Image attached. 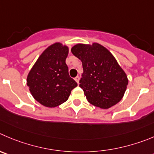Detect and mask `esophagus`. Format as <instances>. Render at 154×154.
<instances>
[{
  "label": "esophagus",
  "mask_w": 154,
  "mask_h": 154,
  "mask_svg": "<svg viewBox=\"0 0 154 154\" xmlns=\"http://www.w3.org/2000/svg\"><path fill=\"white\" fill-rule=\"evenodd\" d=\"M79 79H80V78H79V76H76L75 78V81L76 82L78 83H79Z\"/></svg>",
  "instance_id": "obj_1"
}]
</instances>
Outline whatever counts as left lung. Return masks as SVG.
<instances>
[{
	"label": "left lung",
	"mask_w": 154,
	"mask_h": 154,
	"mask_svg": "<svg viewBox=\"0 0 154 154\" xmlns=\"http://www.w3.org/2000/svg\"><path fill=\"white\" fill-rule=\"evenodd\" d=\"M71 51L82 63L79 87L88 101L101 109H108L119 102L128 81L112 54L97 43L78 44Z\"/></svg>",
	"instance_id": "8db88e82"
}]
</instances>
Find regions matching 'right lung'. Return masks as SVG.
Listing matches in <instances>:
<instances>
[{"label": "right lung", "instance_id": "1", "mask_svg": "<svg viewBox=\"0 0 154 154\" xmlns=\"http://www.w3.org/2000/svg\"><path fill=\"white\" fill-rule=\"evenodd\" d=\"M69 48L60 43L48 47L29 72L27 85L33 97L47 107H55L68 100L78 85L69 75L66 63Z\"/></svg>", "mask_w": 154, "mask_h": 154}]
</instances>
